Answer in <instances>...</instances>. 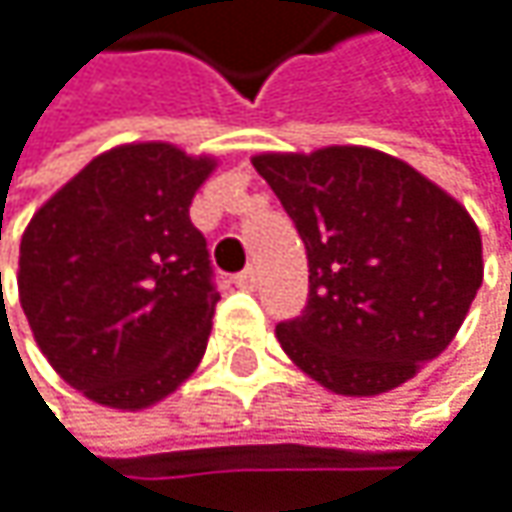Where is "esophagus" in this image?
Listing matches in <instances>:
<instances>
[{
    "label": "esophagus",
    "mask_w": 512,
    "mask_h": 512,
    "mask_svg": "<svg viewBox=\"0 0 512 512\" xmlns=\"http://www.w3.org/2000/svg\"><path fill=\"white\" fill-rule=\"evenodd\" d=\"M233 285L239 291H254V288H258V273H254V270H242L239 276H233Z\"/></svg>",
    "instance_id": "1"
}]
</instances>
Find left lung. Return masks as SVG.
<instances>
[{
    "label": "left lung",
    "instance_id": "left-lung-1",
    "mask_svg": "<svg viewBox=\"0 0 512 512\" xmlns=\"http://www.w3.org/2000/svg\"><path fill=\"white\" fill-rule=\"evenodd\" d=\"M309 258V303L276 339L321 387L378 396L411 381L459 333L480 285L468 209L402 158L369 146L251 158Z\"/></svg>",
    "mask_w": 512,
    "mask_h": 512
}]
</instances>
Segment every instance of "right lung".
<instances>
[{"mask_svg": "<svg viewBox=\"0 0 512 512\" xmlns=\"http://www.w3.org/2000/svg\"><path fill=\"white\" fill-rule=\"evenodd\" d=\"M209 155L125 143L92 158L20 239V306L65 384L140 411L170 396L203 360L218 291L194 191Z\"/></svg>", "mask_w": 512, "mask_h": 512, "instance_id": "obj_1", "label": "right lung"}]
</instances>
